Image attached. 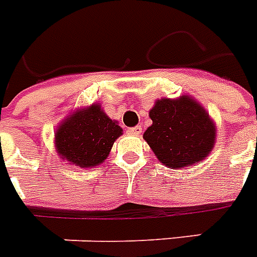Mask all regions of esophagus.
I'll return each mask as SVG.
<instances>
[{"instance_id":"34e87169","label":"esophagus","mask_w":257,"mask_h":257,"mask_svg":"<svg viewBox=\"0 0 257 257\" xmlns=\"http://www.w3.org/2000/svg\"><path fill=\"white\" fill-rule=\"evenodd\" d=\"M128 135H132V136H139V135L142 134V126H135V128H129Z\"/></svg>"}]
</instances>
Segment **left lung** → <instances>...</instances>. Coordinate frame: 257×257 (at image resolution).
I'll use <instances>...</instances> for the list:
<instances>
[{
  "mask_svg": "<svg viewBox=\"0 0 257 257\" xmlns=\"http://www.w3.org/2000/svg\"><path fill=\"white\" fill-rule=\"evenodd\" d=\"M153 125L143 138L167 167L181 169L200 162L212 151L215 123L206 109L189 95L158 99L150 110Z\"/></svg>",
  "mask_w": 257,
  "mask_h": 257,
  "instance_id": "left-lung-1",
  "label": "left lung"
}]
</instances>
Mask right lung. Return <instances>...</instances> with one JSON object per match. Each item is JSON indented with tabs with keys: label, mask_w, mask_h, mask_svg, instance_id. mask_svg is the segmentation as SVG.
<instances>
[{
	"label": "right lung",
	"mask_w": 257,
	"mask_h": 257,
	"mask_svg": "<svg viewBox=\"0 0 257 257\" xmlns=\"http://www.w3.org/2000/svg\"><path fill=\"white\" fill-rule=\"evenodd\" d=\"M121 135L122 128L118 122L109 118L100 104L94 103L76 110L58 125L56 151L76 166H99Z\"/></svg>",
	"instance_id": "add662e5"
}]
</instances>
